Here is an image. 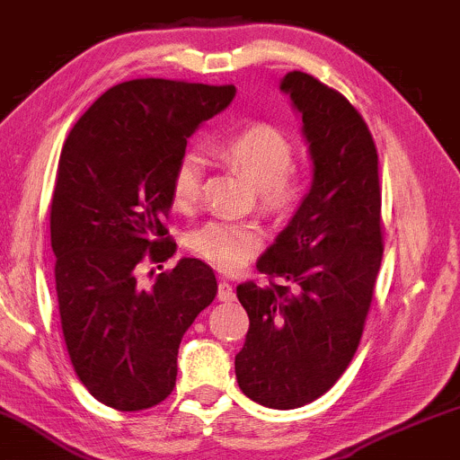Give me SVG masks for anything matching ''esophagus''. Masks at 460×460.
Wrapping results in <instances>:
<instances>
[{
	"label": "esophagus",
	"mask_w": 460,
	"mask_h": 460,
	"mask_svg": "<svg viewBox=\"0 0 460 460\" xmlns=\"http://www.w3.org/2000/svg\"><path fill=\"white\" fill-rule=\"evenodd\" d=\"M218 300L220 302H234L235 300V291L231 283H226V280H220L218 283Z\"/></svg>",
	"instance_id": "34e87169"
}]
</instances>
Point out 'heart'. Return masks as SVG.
<instances>
[{
  "instance_id": "heart-1",
  "label": "heart",
  "mask_w": 460,
  "mask_h": 460,
  "mask_svg": "<svg viewBox=\"0 0 460 460\" xmlns=\"http://www.w3.org/2000/svg\"><path fill=\"white\" fill-rule=\"evenodd\" d=\"M218 154L257 186L259 203L268 214L289 216L306 195L302 177L291 169L296 158L293 143L272 124H251L231 132L218 143ZM203 175L206 160L201 154L186 152L171 180V197L177 208L186 209L197 201ZM186 244L199 259L231 272L259 252L263 235L252 223L214 220L192 231Z\"/></svg>"
}]
</instances>
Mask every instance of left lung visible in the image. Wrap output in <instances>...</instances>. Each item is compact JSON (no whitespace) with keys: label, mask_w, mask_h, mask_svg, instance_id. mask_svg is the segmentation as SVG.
<instances>
[{"label":"left lung","mask_w":460,"mask_h":460,"mask_svg":"<svg viewBox=\"0 0 460 460\" xmlns=\"http://www.w3.org/2000/svg\"><path fill=\"white\" fill-rule=\"evenodd\" d=\"M280 92L302 115L313 181L259 257L270 285H237L251 328L235 377L259 405L296 409L325 394L349 367L373 302L384 234L377 147L358 109L300 70L287 72Z\"/></svg>","instance_id":"left-lung-1"}]
</instances>
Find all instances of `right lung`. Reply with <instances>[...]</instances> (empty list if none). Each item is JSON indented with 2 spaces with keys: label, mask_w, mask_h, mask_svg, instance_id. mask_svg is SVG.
<instances>
[{
  "label": "right lung",
  "mask_w": 460,
  "mask_h": 460,
  "mask_svg": "<svg viewBox=\"0 0 460 460\" xmlns=\"http://www.w3.org/2000/svg\"><path fill=\"white\" fill-rule=\"evenodd\" d=\"M234 96V85L126 81L64 143L51 201L55 289L72 367L102 405L139 411L163 402L175 388L181 336L218 291L199 259H180L152 287L137 280V268L173 257L163 223L175 167L199 126Z\"/></svg>",
  "instance_id": "obj_1"
}]
</instances>
